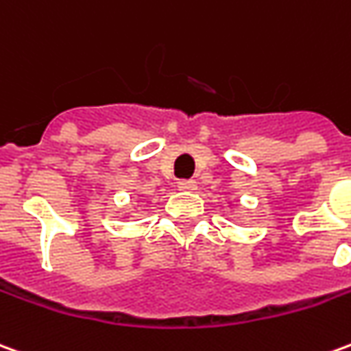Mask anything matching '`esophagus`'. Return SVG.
I'll return each instance as SVG.
<instances>
[{
  "label": "esophagus",
  "mask_w": 351,
  "mask_h": 351,
  "mask_svg": "<svg viewBox=\"0 0 351 351\" xmlns=\"http://www.w3.org/2000/svg\"><path fill=\"white\" fill-rule=\"evenodd\" d=\"M178 190H182V192H195L197 190V182L195 180H180L178 182Z\"/></svg>",
  "instance_id": "34e87169"
}]
</instances>
